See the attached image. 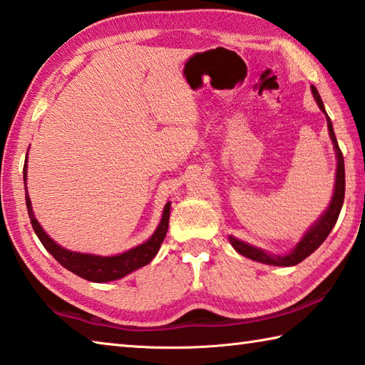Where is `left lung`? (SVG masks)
I'll use <instances>...</instances> for the list:
<instances>
[{
  "label": "left lung",
  "mask_w": 365,
  "mask_h": 365,
  "mask_svg": "<svg viewBox=\"0 0 365 365\" xmlns=\"http://www.w3.org/2000/svg\"><path fill=\"white\" fill-rule=\"evenodd\" d=\"M311 91H313V96L316 98L319 108L326 113V108H324V103L321 101V96L314 86H311ZM327 116V113H326ZM327 128H329V134L330 138H332L334 147H335V153H336V178H335V190H334V197L332 202H330L329 209L324 212V215L317 220L313 227L309 228L307 235L303 236V240L297 244V247L290 252L289 255H269L264 254L262 249L252 247L249 244L242 242L236 237L230 236V242L233 244V247L240 252L241 255L250 258L254 262H260V263H267V264H274V267H294V264L303 262L304 258L309 257L313 252L321 246V244L326 241V237L330 235V231L335 227L336 220H339L341 205L344 201V163H343V153L339 147V142H336L335 132L332 128V121L327 116Z\"/></svg>",
  "instance_id": "obj_1"
}]
</instances>
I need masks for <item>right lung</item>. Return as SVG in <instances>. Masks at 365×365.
<instances>
[{"label":"right lung","mask_w":365,"mask_h":365,"mask_svg":"<svg viewBox=\"0 0 365 365\" xmlns=\"http://www.w3.org/2000/svg\"><path fill=\"white\" fill-rule=\"evenodd\" d=\"M24 180H26V164L24 165ZM25 202H26V209H29L31 227L35 230L36 236L39 237V241H41L46 250H48L63 268H67L71 271V273H75L79 277H83V279H88L92 282L116 281L119 277H124L125 274L132 273V271L148 264L158 254V250H160L165 237V233H168V228H169L170 202L165 204L161 223L160 227L156 228L155 235L151 236L147 242H143L142 246L130 249L128 252H124V254H119L115 257L78 254V252H71L61 247L44 233V230L39 227L38 220L35 218V215H33L29 193L25 195Z\"/></svg>","instance_id":"right-lung-1"}]
</instances>
